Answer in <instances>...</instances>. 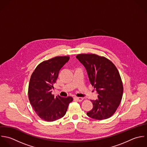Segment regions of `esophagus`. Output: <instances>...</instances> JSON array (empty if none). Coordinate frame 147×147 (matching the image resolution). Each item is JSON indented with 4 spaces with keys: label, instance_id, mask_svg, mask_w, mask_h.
Segmentation results:
<instances>
[{
    "label": "esophagus",
    "instance_id": "obj_1",
    "mask_svg": "<svg viewBox=\"0 0 147 147\" xmlns=\"http://www.w3.org/2000/svg\"><path fill=\"white\" fill-rule=\"evenodd\" d=\"M74 98V100H76L78 101H80V102H81L83 100V98H82V97H76Z\"/></svg>",
    "mask_w": 147,
    "mask_h": 147
}]
</instances>
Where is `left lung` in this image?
Instances as JSON below:
<instances>
[{
  "instance_id": "left-lung-1",
  "label": "left lung",
  "mask_w": 147,
  "mask_h": 147,
  "mask_svg": "<svg viewBox=\"0 0 147 147\" xmlns=\"http://www.w3.org/2000/svg\"><path fill=\"white\" fill-rule=\"evenodd\" d=\"M85 67L89 81L98 93V99L91 100L93 108L87 115L96 120L111 117L118 108L123 94L119 72L109 59L93 54L76 56Z\"/></svg>"
}]
</instances>
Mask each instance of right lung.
Returning <instances> with one entry per match:
<instances>
[{"instance_id":"1","label":"right lung","mask_w":147,"mask_h":147,"mask_svg":"<svg viewBox=\"0 0 147 147\" xmlns=\"http://www.w3.org/2000/svg\"><path fill=\"white\" fill-rule=\"evenodd\" d=\"M69 56L56 57L39 64L32 73L28 85V98L34 111L42 120L54 121L63 117L71 97H54L53 85L60 69L67 62Z\"/></svg>"}]
</instances>
